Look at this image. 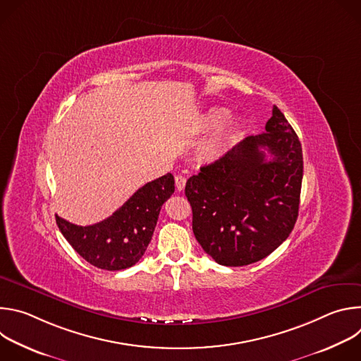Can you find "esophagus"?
Wrapping results in <instances>:
<instances>
[{
	"label": "esophagus",
	"mask_w": 361,
	"mask_h": 361,
	"mask_svg": "<svg viewBox=\"0 0 361 361\" xmlns=\"http://www.w3.org/2000/svg\"><path fill=\"white\" fill-rule=\"evenodd\" d=\"M185 181H187V178H185L184 176H181V174L176 176V187H177V190H178V191H183V190H184V187H185Z\"/></svg>",
	"instance_id": "34e87169"
}]
</instances>
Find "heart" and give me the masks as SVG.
<instances>
[{
  "instance_id": "heart-1",
  "label": "heart",
  "mask_w": 361,
  "mask_h": 361,
  "mask_svg": "<svg viewBox=\"0 0 361 361\" xmlns=\"http://www.w3.org/2000/svg\"><path fill=\"white\" fill-rule=\"evenodd\" d=\"M224 118H226V111H223L220 109H213L202 116L201 130L213 131L223 124ZM233 128H234L233 124H227V126L221 127L219 130V133L207 144H205L204 156L210 160H216V159L221 157L233 138Z\"/></svg>"
}]
</instances>
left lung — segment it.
I'll return each instance as SVG.
<instances>
[{"instance_id":"8db88e82","label":"left lung","mask_w":361,"mask_h":361,"mask_svg":"<svg viewBox=\"0 0 361 361\" xmlns=\"http://www.w3.org/2000/svg\"><path fill=\"white\" fill-rule=\"evenodd\" d=\"M301 181L300 140L274 106L264 133L245 137L187 180L197 241L221 266L263 260L294 228Z\"/></svg>"}]
</instances>
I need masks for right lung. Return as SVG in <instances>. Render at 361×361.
Wrapping results in <instances>:
<instances>
[{
	"mask_svg": "<svg viewBox=\"0 0 361 361\" xmlns=\"http://www.w3.org/2000/svg\"><path fill=\"white\" fill-rule=\"evenodd\" d=\"M173 192L174 177L167 173L138 188L113 216L97 224L82 227L59 216L56 221L85 262L101 270H124L144 255L163 204Z\"/></svg>",
	"mask_w": 361,
	"mask_h": 361,
	"instance_id": "add662e5",
	"label": "right lung"
}]
</instances>
